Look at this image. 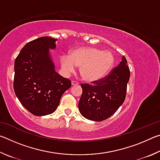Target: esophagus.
Here are the masks:
<instances>
[{
    "mask_svg": "<svg viewBox=\"0 0 160 160\" xmlns=\"http://www.w3.org/2000/svg\"><path fill=\"white\" fill-rule=\"evenodd\" d=\"M78 82H76V81H72L71 82V85L72 86H75V85H78Z\"/></svg>",
    "mask_w": 160,
    "mask_h": 160,
    "instance_id": "esophagus-1",
    "label": "esophagus"
}]
</instances>
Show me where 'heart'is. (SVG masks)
Masks as SVG:
<instances>
[{
  "label": "heart",
  "instance_id": "obj_1",
  "mask_svg": "<svg viewBox=\"0 0 160 160\" xmlns=\"http://www.w3.org/2000/svg\"><path fill=\"white\" fill-rule=\"evenodd\" d=\"M61 71L68 75L79 66L82 80L88 82H95L109 74L115 63L113 54L94 47H78L70 50L68 56L59 58Z\"/></svg>",
  "mask_w": 160,
  "mask_h": 160
}]
</instances>
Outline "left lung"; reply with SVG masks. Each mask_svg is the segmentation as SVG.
<instances>
[{
	"instance_id": "obj_1",
	"label": "left lung",
	"mask_w": 160,
	"mask_h": 160,
	"mask_svg": "<svg viewBox=\"0 0 160 160\" xmlns=\"http://www.w3.org/2000/svg\"><path fill=\"white\" fill-rule=\"evenodd\" d=\"M125 56H123L118 66L104 79L93 85L81 84L82 96L78 109L85 118L102 121L109 118L125 100L130 70Z\"/></svg>"
}]
</instances>
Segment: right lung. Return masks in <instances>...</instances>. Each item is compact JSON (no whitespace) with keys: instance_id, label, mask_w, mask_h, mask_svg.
Returning <instances> with one entry per match:
<instances>
[{"instance_id":"1","label":"right lung","mask_w":160,"mask_h":160,"mask_svg":"<svg viewBox=\"0 0 160 160\" xmlns=\"http://www.w3.org/2000/svg\"><path fill=\"white\" fill-rule=\"evenodd\" d=\"M57 39L42 37L25 45L15 61L14 90L22 105L32 114L42 116L57 109L71 82L56 72L50 50Z\"/></svg>"}]
</instances>
